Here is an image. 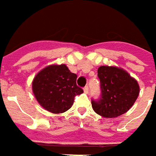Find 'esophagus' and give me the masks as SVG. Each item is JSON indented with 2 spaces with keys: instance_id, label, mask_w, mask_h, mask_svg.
<instances>
[{
  "instance_id": "34e87169",
  "label": "esophagus",
  "mask_w": 156,
  "mask_h": 156,
  "mask_svg": "<svg viewBox=\"0 0 156 156\" xmlns=\"http://www.w3.org/2000/svg\"><path fill=\"white\" fill-rule=\"evenodd\" d=\"M84 92H85V93H88V87H87V86H86V87H84Z\"/></svg>"
}]
</instances>
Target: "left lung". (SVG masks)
Segmentation results:
<instances>
[{
  "label": "left lung",
  "mask_w": 156,
  "mask_h": 156,
  "mask_svg": "<svg viewBox=\"0 0 156 156\" xmlns=\"http://www.w3.org/2000/svg\"><path fill=\"white\" fill-rule=\"evenodd\" d=\"M101 95L92 99L94 111L108 118L119 116L132 108L139 95L137 81L124 69L102 66L98 69Z\"/></svg>",
  "instance_id": "1"
}]
</instances>
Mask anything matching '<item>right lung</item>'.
<instances>
[{
  "instance_id": "right-lung-1",
  "label": "right lung",
  "mask_w": 156,
  "mask_h": 156,
  "mask_svg": "<svg viewBox=\"0 0 156 156\" xmlns=\"http://www.w3.org/2000/svg\"><path fill=\"white\" fill-rule=\"evenodd\" d=\"M32 91L41 107L51 113H63L71 108L76 95L83 93L77 75L66 65H51L37 74Z\"/></svg>"
}]
</instances>
